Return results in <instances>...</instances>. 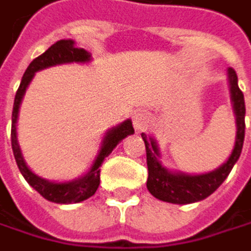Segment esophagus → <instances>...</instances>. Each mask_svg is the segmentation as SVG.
Instances as JSON below:
<instances>
[{
	"instance_id": "esophagus-1",
	"label": "esophagus",
	"mask_w": 251,
	"mask_h": 251,
	"mask_svg": "<svg viewBox=\"0 0 251 251\" xmlns=\"http://www.w3.org/2000/svg\"><path fill=\"white\" fill-rule=\"evenodd\" d=\"M149 123H151V120H149V115L146 114V112H137L134 117H133V126H134V128H136V131H143V130H146L148 128V126H149Z\"/></svg>"
}]
</instances>
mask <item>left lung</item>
I'll return each mask as SVG.
<instances>
[{
  "mask_svg": "<svg viewBox=\"0 0 251 251\" xmlns=\"http://www.w3.org/2000/svg\"><path fill=\"white\" fill-rule=\"evenodd\" d=\"M228 78L231 87V100L234 105V114L237 118V137L234 149L229 158L213 172L204 175H186L176 173L167 170L160 161V149L156 142L142 133V139L146 148V164H148V191L161 201L173 202V204H191L201 201L211 195L224 180L231 173L232 167L238 161L243 143H244V131H246V105L244 95L238 87V76L232 68H228Z\"/></svg>",
  "mask_w": 251,
  "mask_h": 251,
  "instance_id": "8db88e82",
  "label": "left lung"
}]
</instances>
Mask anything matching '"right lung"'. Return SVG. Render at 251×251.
<instances>
[{"label":"right lung","instance_id":"right-lung-1","mask_svg":"<svg viewBox=\"0 0 251 251\" xmlns=\"http://www.w3.org/2000/svg\"><path fill=\"white\" fill-rule=\"evenodd\" d=\"M91 56L88 51H85L84 49H78L75 47V41L72 40H60L56 44H53L49 50H46L41 56H38L37 59H34L29 63L26 72L23 74L22 82L17 88L16 98H14V105H13V114H11V148H13V153L17 163V167L20 170V173L23 175V177L26 179V182L32 186L37 192H40L46 200L51 201V202H57V204H74V202H81L87 198H90L91 195H95V192L99 188L100 183V166L103 163V160L114 151V148L127 136L134 133L131 120H126L124 123L118 124L117 127H112L109 131H106L100 151L98 153V156L93 161L90 170L79 179L71 180V182H50L47 179H43L40 176H37L32 170H30L25 160L23 155L17 142V115H19V108L22 103V99L26 93V88L29 85V82L32 81L35 72L50 68V66H56V65H63V63H85L90 62Z\"/></svg>","mask_w":251,"mask_h":251}]
</instances>
